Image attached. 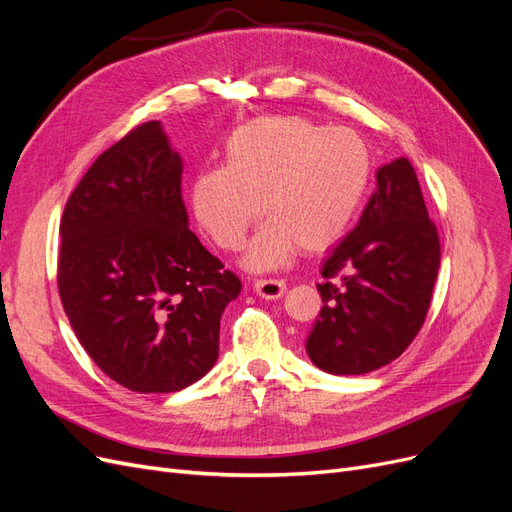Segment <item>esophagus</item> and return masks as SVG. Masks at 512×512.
I'll return each mask as SVG.
<instances>
[{
    "instance_id": "1",
    "label": "esophagus",
    "mask_w": 512,
    "mask_h": 512,
    "mask_svg": "<svg viewBox=\"0 0 512 512\" xmlns=\"http://www.w3.org/2000/svg\"><path fill=\"white\" fill-rule=\"evenodd\" d=\"M254 290L262 299H280L286 292V282L280 277H262L254 282Z\"/></svg>"
}]
</instances>
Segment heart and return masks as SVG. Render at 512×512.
<instances>
[{
    "label": "heart",
    "instance_id": "b5f03b06",
    "mask_svg": "<svg viewBox=\"0 0 512 512\" xmlns=\"http://www.w3.org/2000/svg\"><path fill=\"white\" fill-rule=\"evenodd\" d=\"M224 153L226 164L194 177L192 211L226 252L239 250L260 209L269 215L245 254L256 271L280 267L297 247L320 252L333 245L359 215L374 168L354 130L303 117L245 123L228 136Z\"/></svg>",
    "mask_w": 512,
    "mask_h": 512
}]
</instances>
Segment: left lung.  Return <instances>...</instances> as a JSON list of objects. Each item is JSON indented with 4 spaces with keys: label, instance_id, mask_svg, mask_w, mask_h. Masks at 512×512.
Wrapping results in <instances>:
<instances>
[{
    "label": "left lung",
    "instance_id": "8db88e82",
    "mask_svg": "<svg viewBox=\"0 0 512 512\" xmlns=\"http://www.w3.org/2000/svg\"><path fill=\"white\" fill-rule=\"evenodd\" d=\"M376 181L359 224L320 271L324 305L305 350L335 376H361L395 361L421 331L438 277V228L412 164H384Z\"/></svg>",
    "mask_w": 512,
    "mask_h": 512
}]
</instances>
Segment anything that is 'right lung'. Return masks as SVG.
<instances>
[{
	"mask_svg": "<svg viewBox=\"0 0 512 512\" xmlns=\"http://www.w3.org/2000/svg\"><path fill=\"white\" fill-rule=\"evenodd\" d=\"M183 162L160 121L91 164L61 215L57 286L81 346L136 393H175L218 361L241 280L188 228Z\"/></svg>",
	"mask_w": 512,
	"mask_h": 512,
	"instance_id": "obj_1",
	"label": "right lung"
}]
</instances>
